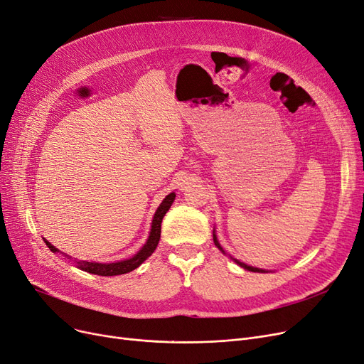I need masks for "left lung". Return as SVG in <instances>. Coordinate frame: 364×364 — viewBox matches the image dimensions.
Here are the masks:
<instances>
[{
  "mask_svg": "<svg viewBox=\"0 0 364 364\" xmlns=\"http://www.w3.org/2000/svg\"><path fill=\"white\" fill-rule=\"evenodd\" d=\"M213 240H214V244H215V247L221 251V252H225V250L221 248V245H220V242L217 241V236H215V232H213ZM226 255V252H225ZM230 259L236 263V264H240L241 267H244V269H247V271H251V272H266V271H263V269H259V267H252V266H248V264H245V263H242V262H240V260H236V259H233L232 256H230Z\"/></svg>",
  "mask_w": 364,
  "mask_h": 364,
  "instance_id": "obj_1",
  "label": "left lung"
}]
</instances>
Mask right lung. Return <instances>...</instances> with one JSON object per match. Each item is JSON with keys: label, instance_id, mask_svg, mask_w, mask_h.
Returning <instances> with one entry per match:
<instances>
[{"label": "right lung", "instance_id": "1", "mask_svg": "<svg viewBox=\"0 0 364 364\" xmlns=\"http://www.w3.org/2000/svg\"><path fill=\"white\" fill-rule=\"evenodd\" d=\"M176 199V193H169L162 203L159 205V208L156 210V214L153 217V223H151V230L149 235V240L147 242L143 245L135 256H132L131 259H126V260H120V262H114V263H97V262H86V260H80V262H75L77 267H80L82 271L93 274V275H101V277H114V275H122V274H128L143 263L147 257H150L153 255V251L156 250L157 244H159L161 240V223H162V218L166 214V211L171 208V205ZM46 245L50 248L52 252H58L59 250L56 247H53L49 241H46ZM62 252V251H59ZM64 255V252H62ZM68 259H71L68 255H65Z\"/></svg>", "mask_w": 364, "mask_h": 364}]
</instances>
